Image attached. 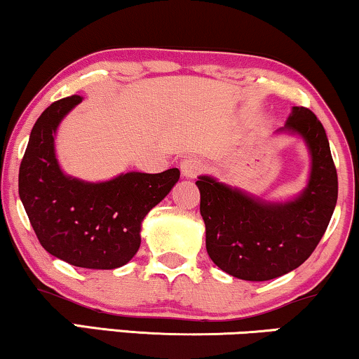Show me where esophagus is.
Masks as SVG:
<instances>
[{
    "label": "esophagus",
    "mask_w": 359,
    "mask_h": 359,
    "mask_svg": "<svg viewBox=\"0 0 359 359\" xmlns=\"http://www.w3.org/2000/svg\"><path fill=\"white\" fill-rule=\"evenodd\" d=\"M181 175L184 178H196L203 171V163L198 158H187L181 161Z\"/></svg>",
    "instance_id": "obj_1"
}]
</instances>
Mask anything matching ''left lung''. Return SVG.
<instances>
[{"mask_svg":"<svg viewBox=\"0 0 359 359\" xmlns=\"http://www.w3.org/2000/svg\"><path fill=\"white\" fill-rule=\"evenodd\" d=\"M276 133L302 136L311 154L306 188L290 201H264L200 176V213L206 251L216 266L245 281H268L293 271L311 256L338 200V175L321 121L294 106Z\"/></svg>","mask_w":359,"mask_h":359,"instance_id":"left-lung-1","label":"left lung"}]
</instances>
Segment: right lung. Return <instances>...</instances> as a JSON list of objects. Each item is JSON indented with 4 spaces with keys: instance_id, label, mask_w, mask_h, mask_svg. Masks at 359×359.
Wrapping results in <instances>:
<instances>
[{
    "instance_id": "add662e5",
    "label": "right lung",
    "mask_w": 359,
    "mask_h": 359,
    "mask_svg": "<svg viewBox=\"0 0 359 359\" xmlns=\"http://www.w3.org/2000/svg\"><path fill=\"white\" fill-rule=\"evenodd\" d=\"M81 100L55 101L34 123L20 166V198L48 253L78 268L114 269L140 250L141 223L178 183L180 170L131 171L101 183L65 175L55 135Z\"/></svg>"
}]
</instances>
